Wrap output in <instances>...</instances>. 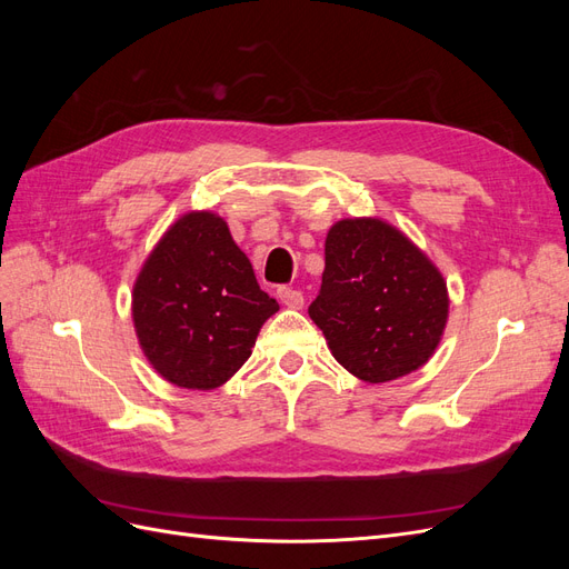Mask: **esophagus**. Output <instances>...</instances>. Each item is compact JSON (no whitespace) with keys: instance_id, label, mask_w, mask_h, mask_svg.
Masks as SVG:
<instances>
[{"instance_id":"34e87169","label":"esophagus","mask_w":569,"mask_h":569,"mask_svg":"<svg viewBox=\"0 0 569 569\" xmlns=\"http://www.w3.org/2000/svg\"><path fill=\"white\" fill-rule=\"evenodd\" d=\"M278 299L287 308H301L303 306V295H301L299 289H295V287H280L278 289Z\"/></svg>"}]
</instances>
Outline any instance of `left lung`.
Masks as SVG:
<instances>
[{
  "label": "left lung",
  "instance_id": "left-lung-1",
  "mask_svg": "<svg viewBox=\"0 0 569 569\" xmlns=\"http://www.w3.org/2000/svg\"><path fill=\"white\" fill-rule=\"evenodd\" d=\"M308 316L337 363L370 385L399 380L435 356L449 289L429 256L382 218L337 220Z\"/></svg>",
  "mask_w": 569,
  "mask_h": 569
}]
</instances>
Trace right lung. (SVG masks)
I'll return each instance as SVG.
<instances>
[{
    "mask_svg": "<svg viewBox=\"0 0 569 569\" xmlns=\"http://www.w3.org/2000/svg\"><path fill=\"white\" fill-rule=\"evenodd\" d=\"M280 306L258 287L228 222L189 211L151 249L132 287L142 353L166 382L209 391L247 363Z\"/></svg>",
    "mask_w": 569,
    "mask_h": 569,
    "instance_id": "obj_1",
    "label": "right lung"
}]
</instances>
